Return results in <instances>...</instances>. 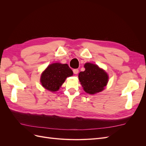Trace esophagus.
<instances>
[{"label":"esophagus","mask_w":146,"mask_h":146,"mask_svg":"<svg viewBox=\"0 0 146 146\" xmlns=\"http://www.w3.org/2000/svg\"><path fill=\"white\" fill-rule=\"evenodd\" d=\"M73 72L75 74H77L78 73V69H73Z\"/></svg>","instance_id":"esophagus-1"}]
</instances>
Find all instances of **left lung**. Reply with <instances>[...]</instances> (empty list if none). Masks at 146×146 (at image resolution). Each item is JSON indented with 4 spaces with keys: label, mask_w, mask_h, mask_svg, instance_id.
I'll return each instance as SVG.
<instances>
[{
    "label": "left lung",
    "mask_w": 146,
    "mask_h": 146,
    "mask_svg": "<svg viewBox=\"0 0 146 146\" xmlns=\"http://www.w3.org/2000/svg\"><path fill=\"white\" fill-rule=\"evenodd\" d=\"M84 67L85 70L78 74L79 80L83 90L91 94L103 91L108 81L107 74L94 64L87 63Z\"/></svg>",
    "instance_id": "1"
}]
</instances>
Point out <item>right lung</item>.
<instances>
[{
  "label": "right lung",
  "mask_w": 146,
  "mask_h": 146,
  "mask_svg": "<svg viewBox=\"0 0 146 146\" xmlns=\"http://www.w3.org/2000/svg\"><path fill=\"white\" fill-rule=\"evenodd\" d=\"M73 75V72L67 64L54 63L48 66L41 77V83L44 88L50 91H56L64 82L66 78Z\"/></svg>",
  "instance_id": "1"
}]
</instances>
